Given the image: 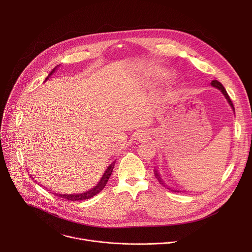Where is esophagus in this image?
<instances>
[{
    "label": "esophagus",
    "mask_w": 252,
    "mask_h": 252,
    "mask_svg": "<svg viewBox=\"0 0 252 252\" xmlns=\"http://www.w3.org/2000/svg\"><path fill=\"white\" fill-rule=\"evenodd\" d=\"M138 139H143V138H148L149 135L146 133V132H139L137 133V136H136Z\"/></svg>",
    "instance_id": "esophagus-1"
}]
</instances>
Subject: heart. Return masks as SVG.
Segmentation results:
<instances>
[{
	"label": "heart",
	"instance_id": "b5f03b06",
	"mask_svg": "<svg viewBox=\"0 0 252 252\" xmlns=\"http://www.w3.org/2000/svg\"><path fill=\"white\" fill-rule=\"evenodd\" d=\"M168 76H169V74L166 73V71H165V73H162L161 75H158V77H161V78H167Z\"/></svg>",
	"mask_w": 252,
	"mask_h": 252
}]
</instances>
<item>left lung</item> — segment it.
<instances>
[{
	"label": "left lung",
	"mask_w": 252,
	"mask_h": 252,
	"mask_svg": "<svg viewBox=\"0 0 252 252\" xmlns=\"http://www.w3.org/2000/svg\"><path fill=\"white\" fill-rule=\"evenodd\" d=\"M211 86L212 87H214V88H217V89H219L222 94H223V95L225 96V98L227 99V101H228V103L230 104V106L232 107V110L234 111V106H233V103H232V101H231V99H230V97H229V95H228V94L226 93V91H225V89H224V87L219 82V81H212L211 82ZM156 172V176L158 177V182L160 183V184H162V181H161V178L159 177V174L158 173V171L156 170L155 171ZM176 191V190H175Z\"/></svg>",
	"instance_id": "left-lung-1"
}]
</instances>
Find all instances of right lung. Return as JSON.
Returning a JSON list of instances; mask_svg holds the SVG:
<instances>
[{"label": "right lung", "instance_id": "add662e5", "mask_svg": "<svg viewBox=\"0 0 252 252\" xmlns=\"http://www.w3.org/2000/svg\"><path fill=\"white\" fill-rule=\"evenodd\" d=\"M58 66H59V65H57V66L51 71V73L49 74V76L47 77L46 81L54 74V71L56 70V68H57ZM115 162H116V161H114L109 167L106 168V170L104 171L103 175L101 176V178H100V181L98 182V184H97L94 189H90L89 191H85V192L78 193V194H61V193H54V192H53V193L56 194V195H58L59 197L65 198V199H67V200H75V201H76V200L89 199V198L94 196L95 194H97L98 192H100V191L104 189V187H105L107 181H109V178H110V176H111V174H112V172H113V169H114V166H115ZM39 184H40V183H39Z\"/></svg>", "mask_w": 252, "mask_h": 252}]
</instances>
